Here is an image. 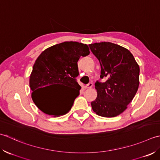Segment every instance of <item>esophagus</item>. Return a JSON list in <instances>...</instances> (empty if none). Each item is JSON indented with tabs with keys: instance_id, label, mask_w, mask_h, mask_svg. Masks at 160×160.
I'll list each match as a JSON object with an SVG mask.
<instances>
[{
	"instance_id": "esophagus-1",
	"label": "esophagus",
	"mask_w": 160,
	"mask_h": 160,
	"mask_svg": "<svg viewBox=\"0 0 160 160\" xmlns=\"http://www.w3.org/2000/svg\"><path fill=\"white\" fill-rule=\"evenodd\" d=\"M92 86H93L92 83H89L88 84L86 85V86H85V88H91L92 87Z\"/></svg>"
}]
</instances>
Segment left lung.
<instances>
[{"mask_svg":"<svg viewBox=\"0 0 160 160\" xmlns=\"http://www.w3.org/2000/svg\"><path fill=\"white\" fill-rule=\"evenodd\" d=\"M99 61L101 76L106 82L95 83L96 99L91 102L93 111L103 117L122 114L132 102L139 85V67L131 52L110 42L89 45Z\"/></svg>","mask_w":160,"mask_h":160,"instance_id":"1","label":"left lung"}]
</instances>
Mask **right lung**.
<instances>
[{"instance_id": "right-lung-1", "label": "right lung", "mask_w": 160, "mask_h": 160, "mask_svg": "<svg viewBox=\"0 0 160 160\" xmlns=\"http://www.w3.org/2000/svg\"><path fill=\"white\" fill-rule=\"evenodd\" d=\"M90 54L86 44L66 41L47 48L39 55L30 77L32 99L42 112L53 117L68 113L79 96L81 87L77 82L79 75L77 62L81 56ZM52 85H60L76 91L72 96L59 93L55 96L46 92Z\"/></svg>"}]
</instances>
